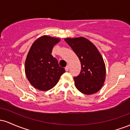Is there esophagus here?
Here are the masks:
<instances>
[{
	"label": "esophagus",
	"mask_w": 130,
	"mask_h": 130,
	"mask_svg": "<svg viewBox=\"0 0 130 130\" xmlns=\"http://www.w3.org/2000/svg\"><path fill=\"white\" fill-rule=\"evenodd\" d=\"M69 68H70L69 65H67V66L65 67V70H66V71H68V70H69Z\"/></svg>",
	"instance_id": "1"
}]
</instances>
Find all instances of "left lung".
Returning a JSON list of instances; mask_svg holds the SVG:
<instances>
[{
  "mask_svg": "<svg viewBox=\"0 0 130 130\" xmlns=\"http://www.w3.org/2000/svg\"><path fill=\"white\" fill-rule=\"evenodd\" d=\"M79 59L81 70L74 77L76 87L81 93L91 95L102 87L106 77V67L103 59L96 46L84 37L65 38Z\"/></svg>",
  "mask_w": 130,
  "mask_h": 130,
  "instance_id": "1",
  "label": "left lung"
}]
</instances>
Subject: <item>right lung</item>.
<instances>
[{
	"instance_id": "1",
	"label": "right lung",
	"mask_w": 130,
	"mask_h": 130,
	"mask_svg": "<svg viewBox=\"0 0 130 130\" xmlns=\"http://www.w3.org/2000/svg\"><path fill=\"white\" fill-rule=\"evenodd\" d=\"M60 40L44 35L34 41L28 53L25 62L26 75L30 83L38 90L51 89L65 72L51 54L54 46Z\"/></svg>"
}]
</instances>
